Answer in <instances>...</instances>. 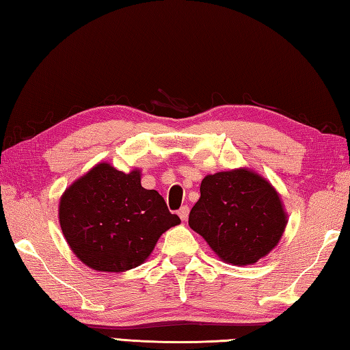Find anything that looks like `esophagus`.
I'll list each match as a JSON object with an SVG mask.
<instances>
[{
  "label": "esophagus",
  "instance_id": "1",
  "mask_svg": "<svg viewBox=\"0 0 350 350\" xmlns=\"http://www.w3.org/2000/svg\"><path fill=\"white\" fill-rule=\"evenodd\" d=\"M188 213H189V208H188L187 205H185V206H182V208L179 210V217L182 219L183 222H185L187 219H188Z\"/></svg>",
  "mask_w": 350,
  "mask_h": 350
}]
</instances>
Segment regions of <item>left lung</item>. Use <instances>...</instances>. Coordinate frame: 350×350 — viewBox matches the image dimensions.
Returning a JSON list of instances; mask_svg holds the SVG:
<instances>
[{
	"instance_id": "8db88e82",
	"label": "left lung",
	"mask_w": 350,
	"mask_h": 350,
	"mask_svg": "<svg viewBox=\"0 0 350 350\" xmlns=\"http://www.w3.org/2000/svg\"><path fill=\"white\" fill-rule=\"evenodd\" d=\"M188 225L224 262L252 265L281 241L287 213L276 188L250 168L208 174Z\"/></svg>"
}]
</instances>
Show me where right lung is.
I'll list each match as a JSON object with an SVG mask.
<instances>
[{"instance_id": "obj_1", "label": "right lung", "mask_w": 350, "mask_h": 350, "mask_svg": "<svg viewBox=\"0 0 350 350\" xmlns=\"http://www.w3.org/2000/svg\"><path fill=\"white\" fill-rule=\"evenodd\" d=\"M142 171L100 162L64 189L58 221L70 250L96 271L120 273L150 258L161 236L180 224L156 189L142 187Z\"/></svg>"}]
</instances>
